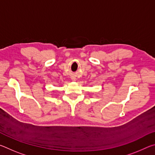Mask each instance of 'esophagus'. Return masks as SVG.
<instances>
[{
  "instance_id": "34e87169",
  "label": "esophagus",
  "mask_w": 155,
  "mask_h": 155,
  "mask_svg": "<svg viewBox=\"0 0 155 155\" xmlns=\"http://www.w3.org/2000/svg\"><path fill=\"white\" fill-rule=\"evenodd\" d=\"M72 79L73 81H76V78H75V77H72Z\"/></svg>"
}]
</instances>
